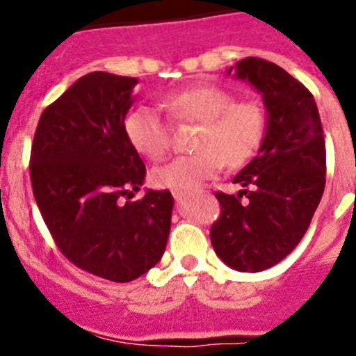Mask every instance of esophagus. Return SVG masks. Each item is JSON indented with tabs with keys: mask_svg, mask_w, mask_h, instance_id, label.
Returning <instances> with one entry per match:
<instances>
[{
	"mask_svg": "<svg viewBox=\"0 0 356 356\" xmlns=\"http://www.w3.org/2000/svg\"><path fill=\"white\" fill-rule=\"evenodd\" d=\"M172 195H174V198L177 200V201H179V200H182V198H184V196H186L184 193H179V191H174V193H172Z\"/></svg>",
	"mask_w": 356,
	"mask_h": 356,
	"instance_id": "34e87169",
	"label": "esophagus"
}]
</instances>
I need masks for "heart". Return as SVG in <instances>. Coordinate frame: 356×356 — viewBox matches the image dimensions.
I'll list each match as a JSON object with an SVG mask.
<instances>
[{"instance_id":"heart-1","label":"heart","mask_w":356,"mask_h":356,"mask_svg":"<svg viewBox=\"0 0 356 356\" xmlns=\"http://www.w3.org/2000/svg\"><path fill=\"white\" fill-rule=\"evenodd\" d=\"M168 117L175 122L200 124L195 138L198 153L177 156L153 170L155 186L188 193L213 179L224 163L231 168L248 163L264 143L267 115L251 99H236L218 86H196L163 99ZM124 131L132 148L149 160H160L170 148L172 132L165 118L148 106L134 108L125 117Z\"/></svg>"}]
</instances>
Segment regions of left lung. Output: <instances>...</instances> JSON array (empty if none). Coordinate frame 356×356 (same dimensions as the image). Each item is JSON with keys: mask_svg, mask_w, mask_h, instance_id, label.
<instances>
[{"mask_svg": "<svg viewBox=\"0 0 356 356\" xmlns=\"http://www.w3.org/2000/svg\"><path fill=\"white\" fill-rule=\"evenodd\" d=\"M234 72L261 92L267 129L232 181L243 186L238 196L215 193L220 217L210 239L225 265L261 272L284 260L310 225L325 188V139L314 96L284 68L250 56Z\"/></svg>", "mask_w": 356, "mask_h": 356, "instance_id": "obj_1", "label": "left lung"}]
</instances>
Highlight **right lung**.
Here are the masks:
<instances>
[{"label":"right lung","instance_id":"obj_1","mask_svg":"<svg viewBox=\"0 0 356 356\" xmlns=\"http://www.w3.org/2000/svg\"><path fill=\"white\" fill-rule=\"evenodd\" d=\"M136 77L91 72L39 118L31 149L35 203L56 246L82 270L131 282L155 267L167 246L174 198H132L146 168L124 131Z\"/></svg>","mask_w":356,"mask_h":356}]
</instances>
